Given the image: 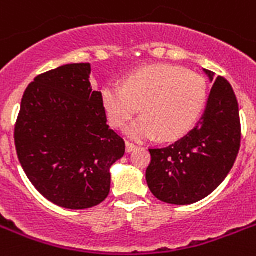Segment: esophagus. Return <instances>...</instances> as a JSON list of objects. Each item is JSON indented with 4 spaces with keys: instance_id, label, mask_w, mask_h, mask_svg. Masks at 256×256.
<instances>
[{
    "instance_id": "obj_1",
    "label": "esophagus",
    "mask_w": 256,
    "mask_h": 256,
    "mask_svg": "<svg viewBox=\"0 0 256 256\" xmlns=\"http://www.w3.org/2000/svg\"><path fill=\"white\" fill-rule=\"evenodd\" d=\"M126 152L130 153V152H132V150H134V149L138 148V145L134 144L132 141H126Z\"/></svg>"
}]
</instances>
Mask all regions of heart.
<instances>
[{"label": "heart", "mask_w": 256, "mask_h": 256, "mask_svg": "<svg viewBox=\"0 0 256 256\" xmlns=\"http://www.w3.org/2000/svg\"><path fill=\"white\" fill-rule=\"evenodd\" d=\"M208 99L201 75L170 64H150L102 88V103L112 126L124 128L138 111L142 114L128 128L132 138L158 134L161 140L181 138L197 122Z\"/></svg>", "instance_id": "1"}]
</instances>
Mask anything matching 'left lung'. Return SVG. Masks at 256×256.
I'll return each instance as SVG.
<instances>
[{"instance_id":"1","label":"left lung","mask_w":256,"mask_h":256,"mask_svg":"<svg viewBox=\"0 0 256 256\" xmlns=\"http://www.w3.org/2000/svg\"><path fill=\"white\" fill-rule=\"evenodd\" d=\"M210 80L214 74L205 70ZM238 100L224 78L218 76L206 110L189 134L162 148H150L146 184L153 196L172 205H190L224 182L240 148Z\"/></svg>"}]
</instances>
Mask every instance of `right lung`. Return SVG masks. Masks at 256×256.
Instances as JSON below:
<instances>
[{"instance_id":"1","label":"right lung","mask_w":256,"mask_h":256,"mask_svg":"<svg viewBox=\"0 0 256 256\" xmlns=\"http://www.w3.org/2000/svg\"><path fill=\"white\" fill-rule=\"evenodd\" d=\"M90 63L64 64L28 86L14 128L18 160L46 200L66 209L99 205L111 189L110 168L126 142L107 126Z\"/></svg>"}]
</instances>
